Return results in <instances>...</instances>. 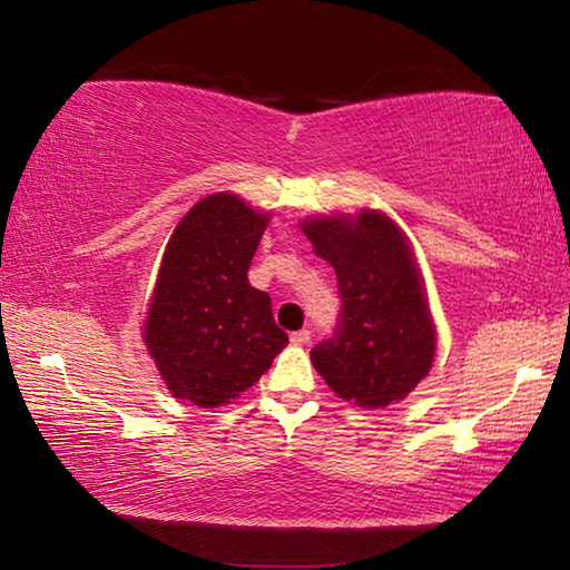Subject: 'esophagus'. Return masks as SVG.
Instances as JSON below:
<instances>
[{
  "instance_id": "esophagus-1",
  "label": "esophagus",
  "mask_w": 570,
  "mask_h": 570,
  "mask_svg": "<svg viewBox=\"0 0 570 570\" xmlns=\"http://www.w3.org/2000/svg\"><path fill=\"white\" fill-rule=\"evenodd\" d=\"M308 340H312V334H308V330H298V332L292 334V344H296V346L308 344Z\"/></svg>"
}]
</instances>
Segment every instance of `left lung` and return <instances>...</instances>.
Here are the masks:
<instances>
[{
    "instance_id": "obj_1",
    "label": "left lung",
    "mask_w": 570,
    "mask_h": 570,
    "mask_svg": "<svg viewBox=\"0 0 570 570\" xmlns=\"http://www.w3.org/2000/svg\"><path fill=\"white\" fill-rule=\"evenodd\" d=\"M302 230L336 272V330L312 350L324 382L360 407L397 402L428 377L438 334L420 268L400 226L380 210L320 216Z\"/></svg>"
}]
</instances>
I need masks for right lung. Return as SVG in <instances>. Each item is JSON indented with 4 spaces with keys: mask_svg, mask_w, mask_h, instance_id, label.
<instances>
[{
    "mask_svg": "<svg viewBox=\"0 0 570 570\" xmlns=\"http://www.w3.org/2000/svg\"><path fill=\"white\" fill-rule=\"evenodd\" d=\"M266 224L234 193H214L173 230L142 340L176 400L204 410L236 400L288 344L272 298L248 284Z\"/></svg>",
    "mask_w": 570,
    "mask_h": 570,
    "instance_id": "1",
    "label": "right lung"
}]
</instances>
